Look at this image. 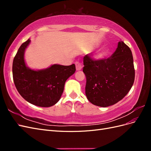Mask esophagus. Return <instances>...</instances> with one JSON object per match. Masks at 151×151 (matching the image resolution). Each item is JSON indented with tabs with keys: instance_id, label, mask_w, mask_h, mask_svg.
<instances>
[{
	"instance_id": "obj_1",
	"label": "esophagus",
	"mask_w": 151,
	"mask_h": 151,
	"mask_svg": "<svg viewBox=\"0 0 151 151\" xmlns=\"http://www.w3.org/2000/svg\"><path fill=\"white\" fill-rule=\"evenodd\" d=\"M75 64L77 70H80L82 69V68H83V65H82V63L79 61H76L75 62Z\"/></svg>"
}]
</instances>
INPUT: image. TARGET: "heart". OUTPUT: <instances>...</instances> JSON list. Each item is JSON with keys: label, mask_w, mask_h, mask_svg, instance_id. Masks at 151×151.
Segmentation results:
<instances>
[{"label": "heart", "mask_w": 151, "mask_h": 151, "mask_svg": "<svg viewBox=\"0 0 151 151\" xmlns=\"http://www.w3.org/2000/svg\"><path fill=\"white\" fill-rule=\"evenodd\" d=\"M109 53V50L108 48H104L103 50H101V51L98 52V53L97 54V58H104L105 57H106Z\"/></svg>", "instance_id": "heart-1"}]
</instances>
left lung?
I'll list each match as a JSON object with an SVG mask.
<instances>
[{
	"mask_svg": "<svg viewBox=\"0 0 151 151\" xmlns=\"http://www.w3.org/2000/svg\"><path fill=\"white\" fill-rule=\"evenodd\" d=\"M92 53L84 57L86 95L94 105L107 107L124 98L133 86L135 69L131 50L120 41L108 58L94 59Z\"/></svg>",
	"mask_w": 151,
	"mask_h": 151,
	"instance_id": "obj_1",
	"label": "left lung"
}]
</instances>
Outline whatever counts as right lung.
I'll use <instances>...</instances> for the list:
<instances>
[{
	"label": "right lung",
	"instance_id": "1",
	"mask_svg": "<svg viewBox=\"0 0 151 151\" xmlns=\"http://www.w3.org/2000/svg\"><path fill=\"white\" fill-rule=\"evenodd\" d=\"M22 43L12 63L13 80L18 92L27 101L41 107H50L60 99L67 79L74 74L76 66L53 65L47 69L33 70L26 66L24 53L30 43Z\"/></svg>",
	"mask_w": 151,
	"mask_h": 151
}]
</instances>
